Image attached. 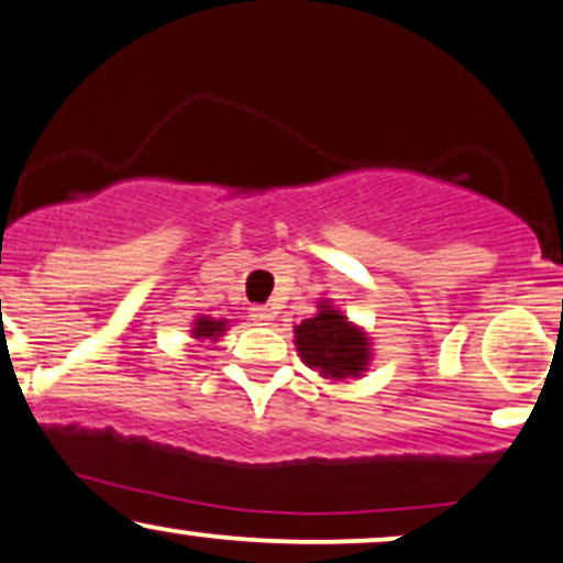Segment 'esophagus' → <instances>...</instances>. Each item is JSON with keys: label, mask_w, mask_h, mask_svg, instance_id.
Returning a JSON list of instances; mask_svg holds the SVG:
<instances>
[{"label": "esophagus", "mask_w": 563, "mask_h": 563, "mask_svg": "<svg viewBox=\"0 0 563 563\" xmlns=\"http://www.w3.org/2000/svg\"><path fill=\"white\" fill-rule=\"evenodd\" d=\"M253 321H258V323L274 321V310H271L268 305H258V308H253Z\"/></svg>", "instance_id": "34e87169"}]
</instances>
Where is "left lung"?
I'll return each instance as SVG.
<instances>
[{
    "label": "left lung",
    "instance_id": "obj_1",
    "mask_svg": "<svg viewBox=\"0 0 563 563\" xmlns=\"http://www.w3.org/2000/svg\"><path fill=\"white\" fill-rule=\"evenodd\" d=\"M295 344L300 357L325 378L360 376L367 365V336L339 310L321 305V313L295 325Z\"/></svg>",
    "mask_w": 563,
    "mask_h": 563
}]
</instances>
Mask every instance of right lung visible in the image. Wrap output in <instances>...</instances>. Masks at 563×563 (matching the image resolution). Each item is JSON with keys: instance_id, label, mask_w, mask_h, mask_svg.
<instances>
[{"instance_id": "right-lung-1", "label": "right lung", "mask_w": 563, "mask_h": 563, "mask_svg": "<svg viewBox=\"0 0 563 563\" xmlns=\"http://www.w3.org/2000/svg\"><path fill=\"white\" fill-rule=\"evenodd\" d=\"M224 323L227 321H211V318H206V316L198 318L196 329H192V336H196V339H217L221 331H227Z\"/></svg>"}]
</instances>
